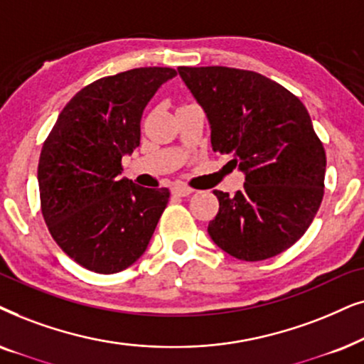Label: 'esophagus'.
<instances>
[{"mask_svg":"<svg viewBox=\"0 0 364 364\" xmlns=\"http://www.w3.org/2000/svg\"><path fill=\"white\" fill-rule=\"evenodd\" d=\"M171 193L176 196H190L193 193V188L183 185V183H176V185L171 188Z\"/></svg>","mask_w":364,"mask_h":364,"instance_id":"34e87169","label":"esophagus"}]
</instances>
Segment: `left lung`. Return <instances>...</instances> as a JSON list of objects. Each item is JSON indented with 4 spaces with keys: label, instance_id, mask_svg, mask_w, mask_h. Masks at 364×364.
Listing matches in <instances>:
<instances>
[{
    "label": "left lung",
    "instance_id": "8db88e82",
    "mask_svg": "<svg viewBox=\"0 0 364 364\" xmlns=\"http://www.w3.org/2000/svg\"><path fill=\"white\" fill-rule=\"evenodd\" d=\"M206 113L215 153L231 154L243 190H215L220 211L208 225L228 255L261 261L304 235L321 205L326 154L308 109L259 73L226 66L178 68Z\"/></svg>",
    "mask_w": 364,
    "mask_h": 364
}]
</instances>
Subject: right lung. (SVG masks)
<instances>
[{"label":"right lung","instance_id":"right-lung-1","mask_svg":"<svg viewBox=\"0 0 364 364\" xmlns=\"http://www.w3.org/2000/svg\"><path fill=\"white\" fill-rule=\"evenodd\" d=\"M171 68H134L96 80L70 100L43 144L41 211L58 246L83 268L113 274L146 251L168 188L121 178L141 139V116Z\"/></svg>","mask_w":364,"mask_h":364}]
</instances>
